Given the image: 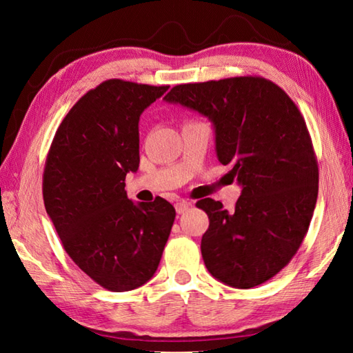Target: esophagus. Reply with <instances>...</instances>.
I'll list each match as a JSON object with an SVG mask.
<instances>
[{
	"label": "esophagus",
	"mask_w": 353,
	"mask_h": 353,
	"mask_svg": "<svg viewBox=\"0 0 353 353\" xmlns=\"http://www.w3.org/2000/svg\"><path fill=\"white\" fill-rule=\"evenodd\" d=\"M174 207H176V212L179 213V214H182V213H185L188 210V207H190V204L187 201H177L176 204H174Z\"/></svg>",
	"instance_id": "obj_1"
}]
</instances>
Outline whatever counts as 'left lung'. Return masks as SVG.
Segmentation results:
<instances>
[{
    "instance_id": "left-lung-1",
    "label": "left lung",
    "mask_w": 353,
    "mask_h": 353,
    "mask_svg": "<svg viewBox=\"0 0 353 353\" xmlns=\"http://www.w3.org/2000/svg\"><path fill=\"white\" fill-rule=\"evenodd\" d=\"M166 103L210 119L216 155L241 185L234 210L196 205L210 219L201 241L214 279L254 288L288 265L307 235L318 199V162L297 105L265 77L241 76L171 88Z\"/></svg>"
}]
</instances>
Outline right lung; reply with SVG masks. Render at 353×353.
<instances>
[{
	"label": "right lung",
	"mask_w": 353,
	"mask_h": 353,
	"mask_svg": "<svg viewBox=\"0 0 353 353\" xmlns=\"http://www.w3.org/2000/svg\"><path fill=\"white\" fill-rule=\"evenodd\" d=\"M168 88L104 81L71 107L48 152V216L70 259L109 291L135 290L154 276L174 223L168 201L135 204L124 190L140 163V115Z\"/></svg>",
	"instance_id": "1"
}]
</instances>
